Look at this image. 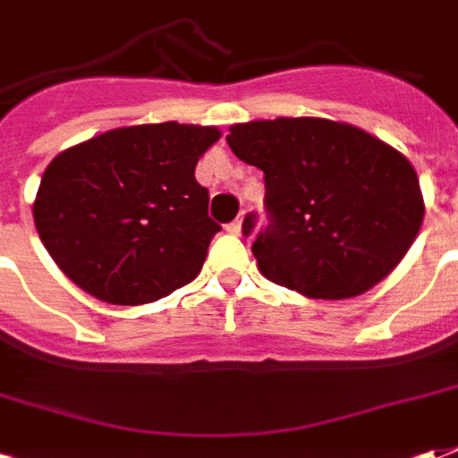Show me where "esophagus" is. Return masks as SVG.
<instances>
[{"label":"esophagus","instance_id":"34e87169","mask_svg":"<svg viewBox=\"0 0 458 458\" xmlns=\"http://www.w3.org/2000/svg\"><path fill=\"white\" fill-rule=\"evenodd\" d=\"M242 225H243V219H233L232 225L226 226V232L236 233V236H239V233H242Z\"/></svg>","mask_w":458,"mask_h":458}]
</instances>
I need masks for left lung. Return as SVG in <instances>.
Masks as SVG:
<instances>
[{
	"instance_id": "1",
	"label": "left lung",
	"mask_w": 458,
	"mask_h": 458,
	"mask_svg": "<svg viewBox=\"0 0 458 458\" xmlns=\"http://www.w3.org/2000/svg\"><path fill=\"white\" fill-rule=\"evenodd\" d=\"M226 143L266 175L270 225L253 242L263 276L312 300H346L388 278L425 219L412 163L346 122L278 116L229 126ZM256 216L243 219L253 232Z\"/></svg>"
}]
</instances>
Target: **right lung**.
Returning <instances> with one entry per match:
<instances>
[{
	"mask_svg": "<svg viewBox=\"0 0 458 458\" xmlns=\"http://www.w3.org/2000/svg\"><path fill=\"white\" fill-rule=\"evenodd\" d=\"M216 126L139 123L70 146L33 199L46 251L92 298L146 305L197 278L219 232L195 180Z\"/></svg>",
	"mask_w": 458,
	"mask_h": 458,
	"instance_id": "right-lung-1",
	"label": "right lung"
}]
</instances>
